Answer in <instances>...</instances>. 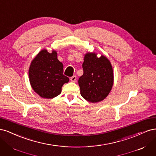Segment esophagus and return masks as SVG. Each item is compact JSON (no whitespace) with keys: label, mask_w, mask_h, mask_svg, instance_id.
Here are the masks:
<instances>
[{"label":"esophagus","mask_w":156,"mask_h":156,"mask_svg":"<svg viewBox=\"0 0 156 156\" xmlns=\"http://www.w3.org/2000/svg\"><path fill=\"white\" fill-rule=\"evenodd\" d=\"M76 79H77V76H76V75H73V76H72V77L70 78L71 81H72V82H75V81H76Z\"/></svg>","instance_id":"1"}]
</instances>
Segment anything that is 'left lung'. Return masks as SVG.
<instances>
[{
	"label": "left lung",
	"instance_id": "8db88e82",
	"mask_svg": "<svg viewBox=\"0 0 156 156\" xmlns=\"http://www.w3.org/2000/svg\"><path fill=\"white\" fill-rule=\"evenodd\" d=\"M83 75L79 79L81 95L89 102L101 101L108 96L113 84L111 64L105 56L96 57L88 53L83 64Z\"/></svg>",
	"mask_w": 156,
	"mask_h": 156
}]
</instances>
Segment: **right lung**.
<instances>
[{"instance_id": "obj_1", "label": "right lung", "mask_w": 156, "mask_h": 156, "mask_svg": "<svg viewBox=\"0 0 156 156\" xmlns=\"http://www.w3.org/2000/svg\"><path fill=\"white\" fill-rule=\"evenodd\" d=\"M63 64L57 58L56 52L41 51L32 61L29 71L33 90L41 98L51 99L58 96L69 78L63 74Z\"/></svg>"}]
</instances>
